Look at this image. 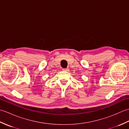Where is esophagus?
<instances>
[{"label":"esophagus","instance_id":"esophagus-1","mask_svg":"<svg viewBox=\"0 0 129 129\" xmlns=\"http://www.w3.org/2000/svg\"><path fill=\"white\" fill-rule=\"evenodd\" d=\"M62 70L64 71V72H69V69L68 68H67V69H62Z\"/></svg>","mask_w":129,"mask_h":129}]
</instances>
